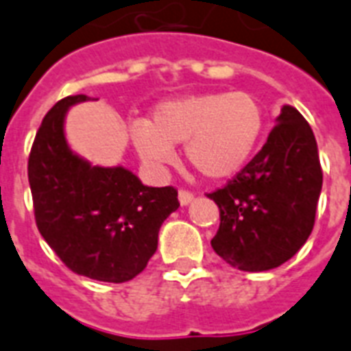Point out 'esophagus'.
I'll list each match as a JSON object with an SVG mask.
<instances>
[{
  "label": "esophagus",
  "mask_w": 351,
  "mask_h": 351,
  "mask_svg": "<svg viewBox=\"0 0 351 351\" xmlns=\"http://www.w3.org/2000/svg\"><path fill=\"white\" fill-rule=\"evenodd\" d=\"M192 199H194V194H192L190 190H179V203H181V205H189Z\"/></svg>",
  "instance_id": "obj_1"
}]
</instances>
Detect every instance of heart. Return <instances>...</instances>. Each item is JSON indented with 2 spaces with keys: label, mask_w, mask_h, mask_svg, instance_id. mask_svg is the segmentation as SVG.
Returning a JSON list of instances; mask_svg holds the SVG:
<instances>
[{
  "label": "heart",
  "mask_w": 351,
  "mask_h": 351,
  "mask_svg": "<svg viewBox=\"0 0 351 351\" xmlns=\"http://www.w3.org/2000/svg\"><path fill=\"white\" fill-rule=\"evenodd\" d=\"M263 126L265 113L254 95L203 93L162 102L150 124L135 122L130 128V137L150 167L170 165L172 146L184 145L190 167L208 179H225L249 162Z\"/></svg>",
  "instance_id": "b5f03b06"
}]
</instances>
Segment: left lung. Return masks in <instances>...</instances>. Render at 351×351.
Instances as JSON below:
<instances>
[{
  "label": "left lung",
  "mask_w": 351,
  "mask_h": 351,
  "mask_svg": "<svg viewBox=\"0 0 351 351\" xmlns=\"http://www.w3.org/2000/svg\"><path fill=\"white\" fill-rule=\"evenodd\" d=\"M320 189L313 130L284 106L262 150L225 186L206 194L219 208L213 249L241 271L278 267L311 234Z\"/></svg>",
  "instance_id": "8db88e82"
}]
</instances>
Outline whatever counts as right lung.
I'll return each instance as SVG.
<instances>
[{
	"instance_id": "right-lung-1",
	"label": "right lung",
	"mask_w": 351,
	"mask_h": 351,
	"mask_svg": "<svg viewBox=\"0 0 351 351\" xmlns=\"http://www.w3.org/2000/svg\"><path fill=\"white\" fill-rule=\"evenodd\" d=\"M58 100L43 117L29 154L34 219L43 240L73 273L121 284L135 278L157 251L162 221L178 210L173 186H145L122 167H91L64 137L67 108Z\"/></svg>"
}]
</instances>
